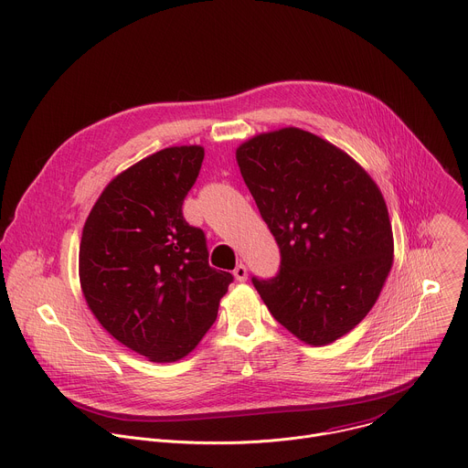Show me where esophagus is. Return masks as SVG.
<instances>
[{"mask_svg":"<svg viewBox=\"0 0 468 468\" xmlns=\"http://www.w3.org/2000/svg\"><path fill=\"white\" fill-rule=\"evenodd\" d=\"M233 276H235V280H237V282H246V280H248V269H246V266H244L242 262L235 266Z\"/></svg>","mask_w":468,"mask_h":468,"instance_id":"obj_1","label":"esophagus"}]
</instances>
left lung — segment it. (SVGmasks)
Masks as SVG:
<instances>
[{
    "label": "left lung",
    "mask_w": 468,
    "mask_h": 468,
    "mask_svg": "<svg viewBox=\"0 0 468 468\" xmlns=\"http://www.w3.org/2000/svg\"><path fill=\"white\" fill-rule=\"evenodd\" d=\"M237 163L274 235L276 278H251L272 316L311 346L352 331L376 303L392 266L385 199L341 148L298 127L261 133Z\"/></svg>",
    "instance_id": "left-lung-1"
}]
</instances>
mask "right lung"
<instances>
[{"label": "right lung", "mask_w": 468, "mask_h": 468, "mask_svg": "<svg viewBox=\"0 0 468 468\" xmlns=\"http://www.w3.org/2000/svg\"><path fill=\"white\" fill-rule=\"evenodd\" d=\"M202 146L165 148L118 174L94 204L80 246L89 309L111 335L154 363L204 339L233 276L209 266L206 235L183 218Z\"/></svg>", "instance_id": "add662e5"}]
</instances>
